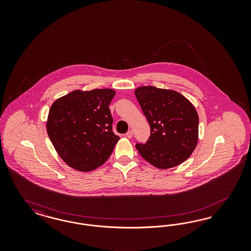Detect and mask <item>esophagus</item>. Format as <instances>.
Listing matches in <instances>:
<instances>
[{"label":"esophagus","mask_w":251,"mask_h":251,"mask_svg":"<svg viewBox=\"0 0 251 251\" xmlns=\"http://www.w3.org/2000/svg\"><path fill=\"white\" fill-rule=\"evenodd\" d=\"M132 134H133V133H132V130H129V131H127V132H126V137H127V138H131V137H132Z\"/></svg>","instance_id":"34e87169"}]
</instances>
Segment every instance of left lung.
<instances>
[{
	"label": "left lung",
	"instance_id": "obj_1",
	"mask_svg": "<svg viewBox=\"0 0 251 251\" xmlns=\"http://www.w3.org/2000/svg\"><path fill=\"white\" fill-rule=\"evenodd\" d=\"M135 96L151 128L145 144L135 145L140 154L161 169L188 159L199 134V117L193 105L177 92L154 86L139 87Z\"/></svg>",
	"mask_w": 251,
	"mask_h": 251
}]
</instances>
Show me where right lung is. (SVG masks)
I'll use <instances>...</instances> for the list:
<instances>
[{
    "instance_id": "right-lung-1",
    "label": "right lung",
    "mask_w": 251,
    "mask_h": 251,
    "mask_svg": "<svg viewBox=\"0 0 251 251\" xmlns=\"http://www.w3.org/2000/svg\"><path fill=\"white\" fill-rule=\"evenodd\" d=\"M112 89L73 91L50 109L47 131L54 148L68 166L91 171L106 162L120 140L113 131L109 104Z\"/></svg>"
}]
</instances>
